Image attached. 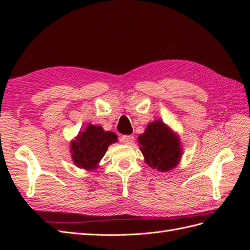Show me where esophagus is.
Here are the masks:
<instances>
[{"label": "esophagus", "mask_w": 250, "mask_h": 250, "mask_svg": "<svg viewBox=\"0 0 250 250\" xmlns=\"http://www.w3.org/2000/svg\"><path fill=\"white\" fill-rule=\"evenodd\" d=\"M121 141H122L124 144H127V145H131L134 141V138L132 135H123V137L121 138Z\"/></svg>", "instance_id": "obj_1"}]
</instances>
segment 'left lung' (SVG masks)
Wrapping results in <instances>:
<instances>
[{
  "label": "left lung",
  "mask_w": 250,
  "mask_h": 250,
  "mask_svg": "<svg viewBox=\"0 0 250 250\" xmlns=\"http://www.w3.org/2000/svg\"><path fill=\"white\" fill-rule=\"evenodd\" d=\"M138 141L151 168L167 172L178 164L181 156L179 140L162 121L150 123Z\"/></svg>",
  "instance_id": "8db88e82"
}]
</instances>
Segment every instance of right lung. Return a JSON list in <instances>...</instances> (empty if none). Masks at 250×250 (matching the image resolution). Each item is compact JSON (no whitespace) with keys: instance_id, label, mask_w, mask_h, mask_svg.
Segmentation results:
<instances>
[{"instance_id":"right-lung-1","label":"right lung","mask_w":250,"mask_h":250,"mask_svg":"<svg viewBox=\"0 0 250 250\" xmlns=\"http://www.w3.org/2000/svg\"><path fill=\"white\" fill-rule=\"evenodd\" d=\"M115 142H117V134L104 131L100 126L89 124L71 144L75 165L86 170L95 169L106 152L107 147Z\"/></svg>"}]
</instances>
